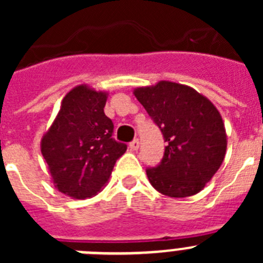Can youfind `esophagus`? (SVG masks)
Instances as JSON below:
<instances>
[{
    "label": "esophagus",
    "instance_id": "34e87169",
    "mask_svg": "<svg viewBox=\"0 0 263 263\" xmlns=\"http://www.w3.org/2000/svg\"><path fill=\"white\" fill-rule=\"evenodd\" d=\"M129 147H130V150H133V152H137V150H138V147H139V141H138V139H134V141H132V142H130V145H129Z\"/></svg>",
    "mask_w": 263,
    "mask_h": 263
}]
</instances>
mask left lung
<instances>
[{"label": "left lung", "mask_w": 263, "mask_h": 263, "mask_svg": "<svg viewBox=\"0 0 263 263\" xmlns=\"http://www.w3.org/2000/svg\"><path fill=\"white\" fill-rule=\"evenodd\" d=\"M164 137L163 159L147 168L148 182L170 197L196 195L222 164L227 133L220 111L194 88L174 81L133 90Z\"/></svg>", "instance_id": "8db88e82"}]
</instances>
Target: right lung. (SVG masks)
Masks as SVG:
<instances>
[{
	"label": "right lung",
	"instance_id": "1",
	"mask_svg": "<svg viewBox=\"0 0 263 263\" xmlns=\"http://www.w3.org/2000/svg\"><path fill=\"white\" fill-rule=\"evenodd\" d=\"M108 92L87 84L63 97L59 113L43 134L41 152L58 191L72 199L99 194L127 146L111 138L113 122L104 113Z\"/></svg>",
	"mask_w": 263,
	"mask_h": 263
}]
</instances>
